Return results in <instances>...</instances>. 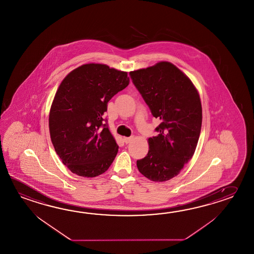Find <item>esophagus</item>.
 Wrapping results in <instances>:
<instances>
[{"label": "esophagus", "mask_w": 254, "mask_h": 254, "mask_svg": "<svg viewBox=\"0 0 254 254\" xmlns=\"http://www.w3.org/2000/svg\"><path fill=\"white\" fill-rule=\"evenodd\" d=\"M133 139V136H129V137H124V142L126 143V144H128V143H130V141L131 140Z\"/></svg>", "instance_id": "34e87169"}]
</instances>
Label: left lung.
<instances>
[{
    "instance_id": "obj_1",
    "label": "left lung",
    "mask_w": 254,
    "mask_h": 254,
    "mask_svg": "<svg viewBox=\"0 0 254 254\" xmlns=\"http://www.w3.org/2000/svg\"><path fill=\"white\" fill-rule=\"evenodd\" d=\"M132 82L155 119L156 136L149 137L146 156L136 161L138 171L152 181L177 176L196 148L202 127V105L191 80L172 63L129 73Z\"/></svg>"
}]
</instances>
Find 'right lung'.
Segmentation results:
<instances>
[{"instance_id":"obj_1","label":"right lung","mask_w":254,"mask_h":254,"mask_svg":"<svg viewBox=\"0 0 254 254\" xmlns=\"http://www.w3.org/2000/svg\"><path fill=\"white\" fill-rule=\"evenodd\" d=\"M128 83L127 73L91 63L72 70L60 85L50 112V134L73 174L95 177L113 163L119 145L103 115L109 100Z\"/></svg>"}]
</instances>
